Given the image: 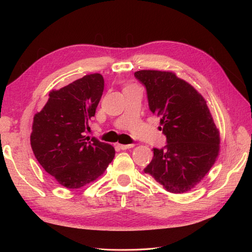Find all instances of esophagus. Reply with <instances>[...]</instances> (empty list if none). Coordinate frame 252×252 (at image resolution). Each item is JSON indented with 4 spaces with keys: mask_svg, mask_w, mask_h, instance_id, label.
<instances>
[{
    "mask_svg": "<svg viewBox=\"0 0 252 252\" xmlns=\"http://www.w3.org/2000/svg\"><path fill=\"white\" fill-rule=\"evenodd\" d=\"M118 146L122 149V150H126L129 148H132L133 145L132 144H129V145H124V144H118Z\"/></svg>",
    "mask_w": 252,
    "mask_h": 252,
    "instance_id": "34e87169",
    "label": "esophagus"
}]
</instances>
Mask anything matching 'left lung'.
I'll use <instances>...</instances> for the list:
<instances>
[{
    "label": "left lung",
    "mask_w": 252,
    "mask_h": 252,
    "mask_svg": "<svg viewBox=\"0 0 252 252\" xmlns=\"http://www.w3.org/2000/svg\"><path fill=\"white\" fill-rule=\"evenodd\" d=\"M134 77L146 87L150 111L161 119L167 145L154 148V158L144 169L167 191H189L215 164L220 132L205 98L175 73L140 70Z\"/></svg>",
    "instance_id": "obj_1"
}]
</instances>
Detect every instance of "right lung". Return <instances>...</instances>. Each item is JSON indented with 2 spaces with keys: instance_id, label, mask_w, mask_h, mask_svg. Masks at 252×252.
I'll return each mask as SVG.
<instances>
[{
  "instance_id": "add662e5",
  "label": "right lung",
  "mask_w": 252,
  "mask_h": 252,
  "mask_svg": "<svg viewBox=\"0 0 252 252\" xmlns=\"http://www.w3.org/2000/svg\"><path fill=\"white\" fill-rule=\"evenodd\" d=\"M104 90L100 73L84 75L49 93L34 114L30 144L37 162L68 189H78L104 173L116 155L109 144L86 136Z\"/></svg>"
}]
</instances>
